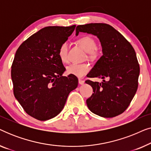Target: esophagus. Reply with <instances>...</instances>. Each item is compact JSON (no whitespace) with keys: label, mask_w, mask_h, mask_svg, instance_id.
Listing matches in <instances>:
<instances>
[{"label":"esophagus","mask_w":151,"mask_h":151,"mask_svg":"<svg viewBox=\"0 0 151 151\" xmlns=\"http://www.w3.org/2000/svg\"><path fill=\"white\" fill-rule=\"evenodd\" d=\"M78 82H79L80 84H84V80H82V79H78Z\"/></svg>","instance_id":"1"}]
</instances>
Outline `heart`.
Wrapping results in <instances>:
<instances>
[{"label": "heart", "instance_id": "obj_1", "mask_svg": "<svg viewBox=\"0 0 151 151\" xmlns=\"http://www.w3.org/2000/svg\"><path fill=\"white\" fill-rule=\"evenodd\" d=\"M77 42L82 47L86 52L88 53V57L94 60L98 55V52L96 48V41L93 38L88 36H82L78 39ZM58 56L60 60L66 63L68 60V44L67 42L62 43L58 49ZM90 67L87 63L71 64L67 67V72L69 75L78 78H82L89 71Z\"/></svg>", "mask_w": 151, "mask_h": 151}]
</instances>
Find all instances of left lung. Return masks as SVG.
Returning a JSON list of instances; mask_svg holds the SVG:
<instances>
[{"mask_svg": "<svg viewBox=\"0 0 151 151\" xmlns=\"http://www.w3.org/2000/svg\"><path fill=\"white\" fill-rule=\"evenodd\" d=\"M79 32L96 36L103 55L88 74V78H102V82L86 80L93 93L86 100L92 113L103 117L120 115L129 106L138 86L139 65L130 42L112 26L105 23L78 25Z\"/></svg>", "mask_w": 151, "mask_h": 151, "instance_id": "left-lung-1", "label": "left lung"}]
</instances>
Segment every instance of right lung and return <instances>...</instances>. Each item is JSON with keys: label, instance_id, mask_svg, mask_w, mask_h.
<instances>
[{"label": "right lung", "instance_id": "add662e5", "mask_svg": "<svg viewBox=\"0 0 151 151\" xmlns=\"http://www.w3.org/2000/svg\"><path fill=\"white\" fill-rule=\"evenodd\" d=\"M46 27L20 45L12 65L14 94L24 111L40 121L48 120L63 110L69 93L77 88L76 76L65 71L58 49L75 29Z\"/></svg>", "mask_w": 151, "mask_h": 151}]
</instances>
